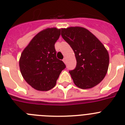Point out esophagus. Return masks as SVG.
<instances>
[{"label": "esophagus", "instance_id": "obj_1", "mask_svg": "<svg viewBox=\"0 0 125 125\" xmlns=\"http://www.w3.org/2000/svg\"><path fill=\"white\" fill-rule=\"evenodd\" d=\"M62 61H63V62H64V63L66 64V61H67V59H66V57H64V59H63V60H62Z\"/></svg>", "mask_w": 125, "mask_h": 125}]
</instances>
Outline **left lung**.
Masks as SVG:
<instances>
[{
  "instance_id": "obj_1",
  "label": "left lung",
  "mask_w": 125,
  "mask_h": 125,
  "mask_svg": "<svg viewBox=\"0 0 125 125\" xmlns=\"http://www.w3.org/2000/svg\"><path fill=\"white\" fill-rule=\"evenodd\" d=\"M62 38L75 54L76 67L69 71L76 86L89 89L105 77L109 66V54L94 34L82 27L61 29Z\"/></svg>"
}]
</instances>
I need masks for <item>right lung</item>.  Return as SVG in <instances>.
Masks as SVG:
<instances>
[{
    "label": "right lung",
    "instance_id": "right-lung-1",
    "mask_svg": "<svg viewBox=\"0 0 125 125\" xmlns=\"http://www.w3.org/2000/svg\"><path fill=\"white\" fill-rule=\"evenodd\" d=\"M61 29L47 28L37 34L23 50L19 68L25 81L38 91H48L66 65L56 57L54 44L61 35Z\"/></svg>",
    "mask_w": 125,
    "mask_h": 125
}]
</instances>
